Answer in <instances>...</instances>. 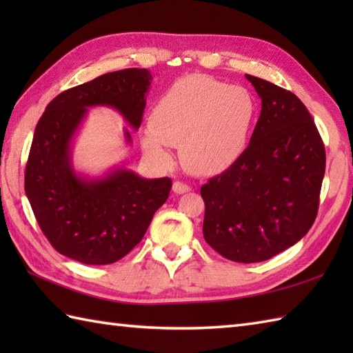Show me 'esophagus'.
<instances>
[{"label": "esophagus", "instance_id": "obj_1", "mask_svg": "<svg viewBox=\"0 0 353 353\" xmlns=\"http://www.w3.org/2000/svg\"><path fill=\"white\" fill-rule=\"evenodd\" d=\"M172 191H174L176 194H185V192L191 191V186H190V185H186V183H183V182H179V181H176L174 183H172Z\"/></svg>", "mask_w": 353, "mask_h": 353}]
</instances>
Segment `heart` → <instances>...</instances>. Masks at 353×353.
I'll list each match as a JSON object with an SVG mask.
<instances>
[{
	"label": "heart",
	"mask_w": 353,
	"mask_h": 353,
	"mask_svg": "<svg viewBox=\"0 0 353 353\" xmlns=\"http://www.w3.org/2000/svg\"><path fill=\"white\" fill-rule=\"evenodd\" d=\"M258 117L249 89L208 76L177 80L152 110L142 148L153 161L171 162L179 147L183 167L199 176L230 168L245 152Z\"/></svg>",
	"instance_id": "1"
}]
</instances>
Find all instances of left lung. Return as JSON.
Returning a JSON list of instances; mask_svg holds the SVG:
<instances>
[{
    "label": "left lung",
    "mask_w": 353,
    "mask_h": 353,
    "mask_svg": "<svg viewBox=\"0 0 353 353\" xmlns=\"http://www.w3.org/2000/svg\"><path fill=\"white\" fill-rule=\"evenodd\" d=\"M262 108L244 154L201 186L203 236L235 262L267 261L308 234L319 211L326 153L305 104L245 74Z\"/></svg>",
    "instance_id": "obj_1"
}]
</instances>
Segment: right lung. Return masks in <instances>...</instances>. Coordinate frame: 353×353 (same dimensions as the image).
Wrapping results in <instances>:
<instances>
[{
	"label": "right lung",
	"instance_id": "right-lung-1",
	"mask_svg": "<svg viewBox=\"0 0 353 353\" xmlns=\"http://www.w3.org/2000/svg\"><path fill=\"white\" fill-rule=\"evenodd\" d=\"M148 70L108 72L59 94L37 123L26 167V194L39 228L54 249L88 265L124 258L168 199L171 179H144L124 167L101 177L80 176L72 141L88 108L118 110L138 130L152 85ZM127 144L130 132L124 129Z\"/></svg>",
	"mask_w": 353,
	"mask_h": 353
}]
</instances>
